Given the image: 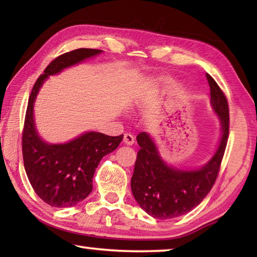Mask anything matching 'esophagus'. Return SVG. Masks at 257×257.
<instances>
[{
	"label": "esophagus",
	"instance_id": "34e87169",
	"mask_svg": "<svg viewBox=\"0 0 257 257\" xmlns=\"http://www.w3.org/2000/svg\"><path fill=\"white\" fill-rule=\"evenodd\" d=\"M123 143L128 146H132L135 143V137L132 134H124L123 135Z\"/></svg>",
	"mask_w": 257,
	"mask_h": 257
}]
</instances>
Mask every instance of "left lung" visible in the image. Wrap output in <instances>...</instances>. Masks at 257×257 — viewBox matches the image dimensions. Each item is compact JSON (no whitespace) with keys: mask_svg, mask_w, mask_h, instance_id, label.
<instances>
[{"mask_svg":"<svg viewBox=\"0 0 257 257\" xmlns=\"http://www.w3.org/2000/svg\"><path fill=\"white\" fill-rule=\"evenodd\" d=\"M205 76L212 107L221 120L222 137L215 155L204 167L194 171L168 167L150 136L147 133L137 136L140 150L135 163L132 191L138 204L156 219H174L193 210L210 192L219 176L228 139L230 113L225 94L209 74Z\"/></svg>","mask_w":257,"mask_h":257,"instance_id":"1","label":"left lung"}]
</instances>
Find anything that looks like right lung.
<instances>
[{"label":"right lung","instance_id":"right-lung-1","mask_svg":"<svg viewBox=\"0 0 257 257\" xmlns=\"http://www.w3.org/2000/svg\"><path fill=\"white\" fill-rule=\"evenodd\" d=\"M101 52L94 48H78L53 59L37 78L29 98L22 134L24 168L35 193L54 207L74 206L88 196L96 168L102 157L117 149L123 135L111 137L91 132L67 144L48 145L38 137L35 130L34 100L48 76Z\"/></svg>","mask_w":257,"mask_h":257}]
</instances>
